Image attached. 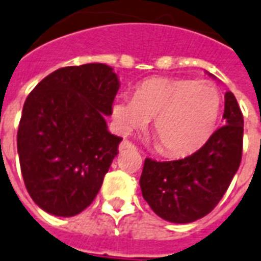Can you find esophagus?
Listing matches in <instances>:
<instances>
[{"label":"esophagus","mask_w":261,"mask_h":261,"mask_svg":"<svg viewBox=\"0 0 261 261\" xmlns=\"http://www.w3.org/2000/svg\"><path fill=\"white\" fill-rule=\"evenodd\" d=\"M126 149H137V147H135L134 143H131L130 141H123L119 145V150L120 151H123V150H126Z\"/></svg>","instance_id":"esophagus-1"}]
</instances>
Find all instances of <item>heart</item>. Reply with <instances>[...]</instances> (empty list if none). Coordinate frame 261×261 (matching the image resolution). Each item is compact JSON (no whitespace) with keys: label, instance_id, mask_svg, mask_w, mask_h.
Instances as JSON below:
<instances>
[{"label":"heart","instance_id":"1","mask_svg":"<svg viewBox=\"0 0 261 261\" xmlns=\"http://www.w3.org/2000/svg\"><path fill=\"white\" fill-rule=\"evenodd\" d=\"M220 105V92L211 82L152 77L138 84L133 97H118L112 116L123 134L154 118L152 133L161 151L185 155L209 139Z\"/></svg>","mask_w":261,"mask_h":261}]
</instances>
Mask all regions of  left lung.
Segmentation results:
<instances>
[{"instance_id":"obj_1","label":"left lung","mask_w":261,"mask_h":261,"mask_svg":"<svg viewBox=\"0 0 261 261\" xmlns=\"http://www.w3.org/2000/svg\"><path fill=\"white\" fill-rule=\"evenodd\" d=\"M222 118L225 126L192 155L166 162L145 160L142 196L161 219L175 224L202 219L229 188L240 166L244 133L243 114L230 91L225 94Z\"/></svg>"}]
</instances>
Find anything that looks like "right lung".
Returning <instances> with one entry per match:
<instances>
[{
	"mask_svg": "<svg viewBox=\"0 0 261 261\" xmlns=\"http://www.w3.org/2000/svg\"><path fill=\"white\" fill-rule=\"evenodd\" d=\"M119 79L100 63L64 67L28 95L17 133L21 173L32 200L59 217L96 197L122 138L107 130Z\"/></svg>",
	"mask_w": 261,
	"mask_h": 261,
	"instance_id": "add662e5",
	"label": "right lung"
}]
</instances>
